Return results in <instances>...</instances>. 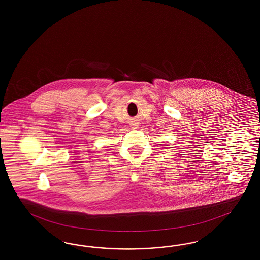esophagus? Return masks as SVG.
<instances>
[{
    "mask_svg": "<svg viewBox=\"0 0 260 260\" xmlns=\"http://www.w3.org/2000/svg\"><path fill=\"white\" fill-rule=\"evenodd\" d=\"M132 126H133V128H137L138 127L137 124H134V125H132Z\"/></svg>",
    "mask_w": 260,
    "mask_h": 260,
    "instance_id": "1",
    "label": "esophagus"
}]
</instances>
